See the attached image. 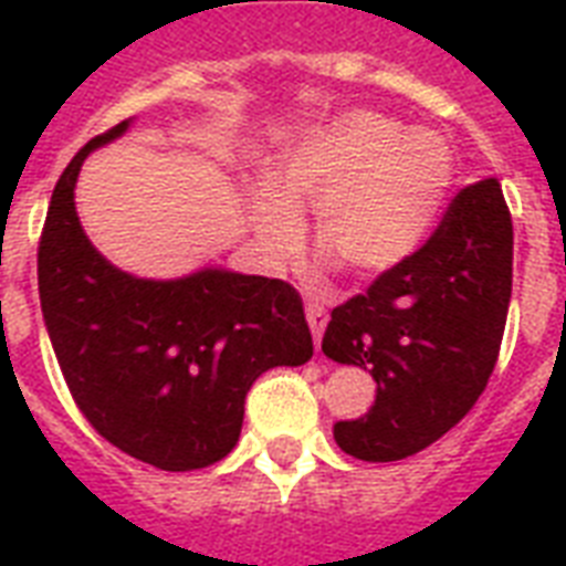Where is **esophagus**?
Instances as JSON below:
<instances>
[{
    "mask_svg": "<svg viewBox=\"0 0 566 566\" xmlns=\"http://www.w3.org/2000/svg\"><path fill=\"white\" fill-rule=\"evenodd\" d=\"M305 317H308V326H311V335H314V344L319 346V340H323V332H326V323H328L326 308H323L317 300H308V302H305Z\"/></svg>",
    "mask_w": 566,
    "mask_h": 566,
    "instance_id": "esophagus-1",
    "label": "esophagus"
}]
</instances>
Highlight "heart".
I'll return each mask as SVG.
<instances>
[{
    "label": "heart",
    "instance_id": "b5f03b06",
    "mask_svg": "<svg viewBox=\"0 0 566 566\" xmlns=\"http://www.w3.org/2000/svg\"><path fill=\"white\" fill-rule=\"evenodd\" d=\"M455 149L434 128L346 111L293 135L249 190V226L266 261L302 243L300 213L323 261L378 279L420 252L455 188Z\"/></svg>",
    "mask_w": 566,
    "mask_h": 566
}]
</instances>
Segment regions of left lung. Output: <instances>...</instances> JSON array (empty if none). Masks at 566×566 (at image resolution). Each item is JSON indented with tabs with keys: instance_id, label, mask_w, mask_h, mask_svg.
<instances>
[{
	"instance_id": "obj_1",
	"label": "left lung",
	"mask_w": 566,
	"mask_h": 566,
	"mask_svg": "<svg viewBox=\"0 0 566 566\" xmlns=\"http://www.w3.org/2000/svg\"><path fill=\"white\" fill-rule=\"evenodd\" d=\"M514 229L496 179L452 199L429 243L332 311L323 353L376 378V402L335 422L337 447L399 461L443 438L488 387L511 302Z\"/></svg>"
}]
</instances>
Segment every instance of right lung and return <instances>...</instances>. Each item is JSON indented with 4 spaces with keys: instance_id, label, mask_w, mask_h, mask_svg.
<instances>
[{
    "instance_id": "1",
    "label": "right lung",
    "mask_w": 566,
    "mask_h": 566,
    "mask_svg": "<svg viewBox=\"0 0 566 566\" xmlns=\"http://www.w3.org/2000/svg\"><path fill=\"white\" fill-rule=\"evenodd\" d=\"M132 128L87 140L49 202L40 308L64 381L93 429L126 455L185 473L234 449L249 387L314 355L300 293L282 279L199 266L140 279L93 247L75 211L84 158Z\"/></svg>"
}]
</instances>
